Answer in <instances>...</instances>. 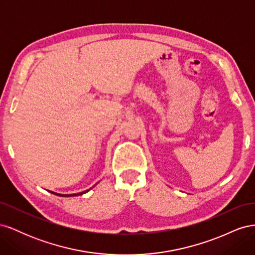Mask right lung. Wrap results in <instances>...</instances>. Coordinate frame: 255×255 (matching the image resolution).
<instances>
[{"label": "right lung", "instance_id": "right-lung-1", "mask_svg": "<svg viewBox=\"0 0 255 255\" xmlns=\"http://www.w3.org/2000/svg\"><path fill=\"white\" fill-rule=\"evenodd\" d=\"M87 191H88V190L83 191V192H79V194H73V195H59V194H56V192H53V191H50V192H52V194H54V195L60 196V197H74V196H80V195H83V194H86Z\"/></svg>", "mask_w": 255, "mask_h": 255}]
</instances>
